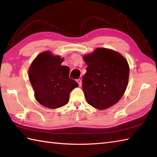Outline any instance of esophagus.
<instances>
[{"instance_id":"esophagus-1","label":"esophagus","mask_w":157,"mask_h":157,"mask_svg":"<svg viewBox=\"0 0 157 157\" xmlns=\"http://www.w3.org/2000/svg\"><path fill=\"white\" fill-rule=\"evenodd\" d=\"M77 82L78 83L79 87H81V86H82V80H81V79H77Z\"/></svg>"}]
</instances>
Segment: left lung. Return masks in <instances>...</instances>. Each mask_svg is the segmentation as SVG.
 Instances as JSON below:
<instances>
[{
    "instance_id": "1",
    "label": "left lung",
    "mask_w": 157,
    "mask_h": 157,
    "mask_svg": "<svg viewBox=\"0 0 157 157\" xmlns=\"http://www.w3.org/2000/svg\"><path fill=\"white\" fill-rule=\"evenodd\" d=\"M83 59L88 66L82 87L88 104L99 110L116 104L128 86V61L119 52L105 48H97Z\"/></svg>"
}]
</instances>
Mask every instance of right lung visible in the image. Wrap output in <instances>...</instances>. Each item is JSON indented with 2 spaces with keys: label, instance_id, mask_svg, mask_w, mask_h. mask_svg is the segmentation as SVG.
Returning <instances> with one entry per match:
<instances>
[{
  "label": "right lung",
  "instance_id": "obj_1",
  "mask_svg": "<svg viewBox=\"0 0 157 157\" xmlns=\"http://www.w3.org/2000/svg\"><path fill=\"white\" fill-rule=\"evenodd\" d=\"M64 58L42 52L32 61L28 70L29 79L40 104L50 109H57L69 101V94L78 84L69 78V68L61 65Z\"/></svg>",
  "mask_w": 157,
  "mask_h": 157
}]
</instances>
